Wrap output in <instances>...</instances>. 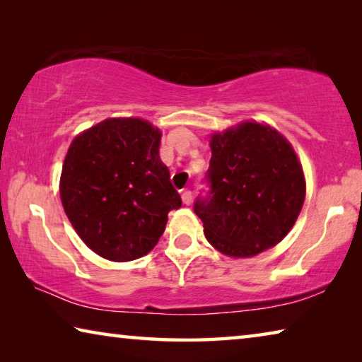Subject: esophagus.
<instances>
[{
	"mask_svg": "<svg viewBox=\"0 0 362 362\" xmlns=\"http://www.w3.org/2000/svg\"><path fill=\"white\" fill-rule=\"evenodd\" d=\"M181 199H182V204H185V205H191L192 204V192L185 191L181 194Z\"/></svg>",
	"mask_w": 362,
	"mask_h": 362,
	"instance_id": "obj_1",
	"label": "esophagus"
}]
</instances>
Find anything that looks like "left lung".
<instances>
[{"instance_id":"1","label":"left lung","mask_w":362,"mask_h":362,"mask_svg":"<svg viewBox=\"0 0 362 362\" xmlns=\"http://www.w3.org/2000/svg\"><path fill=\"white\" fill-rule=\"evenodd\" d=\"M206 199L194 211L214 248L252 257L288 235L305 200V177L293 146L270 125L242 122L210 139Z\"/></svg>"}]
</instances>
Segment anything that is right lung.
I'll use <instances>...</instances> for the list:
<instances>
[{
  "mask_svg": "<svg viewBox=\"0 0 362 362\" xmlns=\"http://www.w3.org/2000/svg\"><path fill=\"white\" fill-rule=\"evenodd\" d=\"M162 133L139 117H112L73 139L60 199L82 242L114 262L143 257L181 206L160 160Z\"/></svg>",
  "mask_w": 362,
  "mask_h": 362,
  "instance_id": "right-lung-1",
  "label": "right lung"
}]
</instances>
